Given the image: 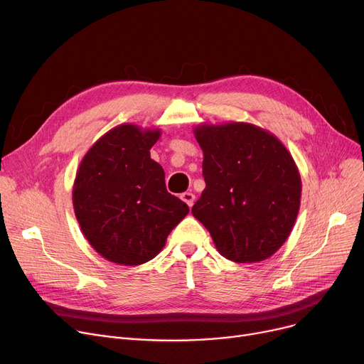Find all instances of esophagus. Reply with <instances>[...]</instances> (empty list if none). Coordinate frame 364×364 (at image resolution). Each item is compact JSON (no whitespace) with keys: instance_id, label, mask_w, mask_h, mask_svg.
Returning a JSON list of instances; mask_svg holds the SVG:
<instances>
[{"instance_id":"esophagus-1","label":"esophagus","mask_w":364,"mask_h":364,"mask_svg":"<svg viewBox=\"0 0 364 364\" xmlns=\"http://www.w3.org/2000/svg\"><path fill=\"white\" fill-rule=\"evenodd\" d=\"M181 199L190 206V208H192L193 206V203H195V195L193 193H190V192H186V193H183L181 195Z\"/></svg>"}]
</instances>
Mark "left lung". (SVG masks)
Wrapping results in <instances>:
<instances>
[{
	"label": "left lung",
	"instance_id": "8db88e82",
	"mask_svg": "<svg viewBox=\"0 0 364 364\" xmlns=\"http://www.w3.org/2000/svg\"><path fill=\"white\" fill-rule=\"evenodd\" d=\"M206 187L192 214L217 251L240 264L270 258L289 237L301 205V176L288 149L246 122L200 124Z\"/></svg>",
	"mask_w": 364,
	"mask_h": 364
}]
</instances>
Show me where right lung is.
<instances>
[{
	"instance_id": "1",
	"label": "right lung",
	"mask_w": 364,
	"mask_h": 364,
	"mask_svg": "<svg viewBox=\"0 0 364 364\" xmlns=\"http://www.w3.org/2000/svg\"><path fill=\"white\" fill-rule=\"evenodd\" d=\"M159 128L122 124L82 158L72 188L75 217L88 243L119 265L155 258L188 206L166 192L164 168L150 158Z\"/></svg>"
}]
</instances>
